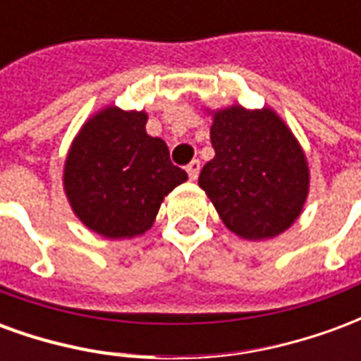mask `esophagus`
I'll list each match as a JSON object with an SVG mask.
<instances>
[{
	"label": "esophagus",
	"mask_w": 361,
	"mask_h": 361,
	"mask_svg": "<svg viewBox=\"0 0 361 361\" xmlns=\"http://www.w3.org/2000/svg\"><path fill=\"white\" fill-rule=\"evenodd\" d=\"M185 170H188L189 180L195 181L197 178H199V172H201V162H199V160H191Z\"/></svg>",
	"instance_id": "34e87169"
}]
</instances>
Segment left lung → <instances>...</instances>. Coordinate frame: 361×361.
<instances>
[{"label": "left lung", "instance_id": "obj_1", "mask_svg": "<svg viewBox=\"0 0 361 361\" xmlns=\"http://www.w3.org/2000/svg\"><path fill=\"white\" fill-rule=\"evenodd\" d=\"M207 111L214 158L203 166L199 188L220 220L251 242L286 232L310 195V164L292 129L269 106Z\"/></svg>", "mask_w": 361, "mask_h": 361}]
</instances>
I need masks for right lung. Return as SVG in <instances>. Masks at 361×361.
<instances>
[{"label": "right lung", "instance_id": "1", "mask_svg": "<svg viewBox=\"0 0 361 361\" xmlns=\"http://www.w3.org/2000/svg\"><path fill=\"white\" fill-rule=\"evenodd\" d=\"M149 114L108 104L94 111L71 141L63 164L67 203L90 232L106 240L142 235L158 209L188 173L170 150L147 133Z\"/></svg>", "mask_w": 361, "mask_h": 361}]
</instances>
